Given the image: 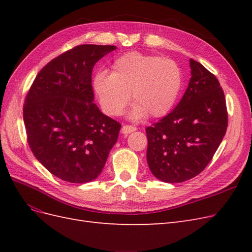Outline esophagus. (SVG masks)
I'll return each mask as SVG.
<instances>
[{
	"instance_id": "esophagus-1",
	"label": "esophagus",
	"mask_w": 252,
	"mask_h": 252,
	"mask_svg": "<svg viewBox=\"0 0 252 252\" xmlns=\"http://www.w3.org/2000/svg\"><path fill=\"white\" fill-rule=\"evenodd\" d=\"M135 130H136V128L133 126H130V125H124L123 127H122V133H124V134L131 133Z\"/></svg>"
}]
</instances>
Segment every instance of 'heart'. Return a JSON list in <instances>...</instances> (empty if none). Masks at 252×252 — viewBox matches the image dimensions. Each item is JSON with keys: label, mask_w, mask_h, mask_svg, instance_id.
Wrapping results in <instances>:
<instances>
[{"label": "heart", "mask_w": 252, "mask_h": 252, "mask_svg": "<svg viewBox=\"0 0 252 252\" xmlns=\"http://www.w3.org/2000/svg\"><path fill=\"white\" fill-rule=\"evenodd\" d=\"M183 85L180 66L173 60L129 52L114 60L110 75L97 72L93 89L103 111L110 117L124 112L131 97L130 118L166 116L175 105Z\"/></svg>", "instance_id": "heart-1"}]
</instances>
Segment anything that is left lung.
I'll list each match as a JSON object with an SVG mask.
<instances>
[{
	"label": "left lung",
	"instance_id": "obj_1",
	"mask_svg": "<svg viewBox=\"0 0 252 252\" xmlns=\"http://www.w3.org/2000/svg\"><path fill=\"white\" fill-rule=\"evenodd\" d=\"M191 78L170 113L146 128L147 163L166 183H182L201 173L211 161L227 130L224 91L218 79L190 59Z\"/></svg>",
	"mask_w": 252,
	"mask_h": 252
}]
</instances>
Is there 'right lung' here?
Instances as JSON below:
<instances>
[{
  "label": "right lung",
  "instance_id": "add662e5",
  "mask_svg": "<svg viewBox=\"0 0 252 252\" xmlns=\"http://www.w3.org/2000/svg\"><path fill=\"white\" fill-rule=\"evenodd\" d=\"M111 45H80L37 73L23 118L32 154L57 178L70 183L96 179L117 143L121 124L94 103L91 73Z\"/></svg>",
  "mask_w": 252,
  "mask_h": 252
}]
</instances>
